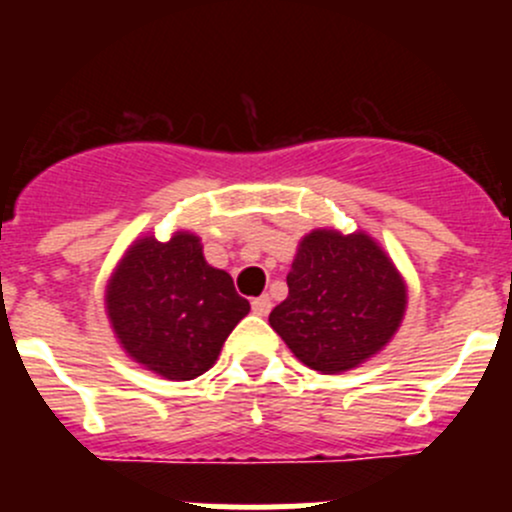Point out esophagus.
Masks as SVG:
<instances>
[{
    "label": "esophagus",
    "instance_id": "esophagus-1",
    "mask_svg": "<svg viewBox=\"0 0 512 512\" xmlns=\"http://www.w3.org/2000/svg\"><path fill=\"white\" fill-rule=\"evenodd\" d=\"M270 309H272V299L267 297V294L252 299V312L260 314V317H267V314H270Z\"/></svg>",
    "mask_w": 512,
    "mask_h": 512
}]
</instances>
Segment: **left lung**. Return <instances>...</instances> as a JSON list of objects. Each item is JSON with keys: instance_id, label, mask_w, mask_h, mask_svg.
Segmentation results:
<instances>
[{"instance_id": "left-lung-1", "label": "left lung", "mask_w": 512, "mask_h": 512, "mask_svg": "<svg viewBox=\"0 0 512 512\" xmlns=\"http://www.w3.org/2000/svg\"><path fill=\"white\" fill-rule=\"evenodd\" d=\"M289 294L270 327L304 366L352 371L376 356L404 322L409 289L389 252L364 230L317 227L299 240Z\"/></svg>"}]
</instances>
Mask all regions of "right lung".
Returning a JSON list of instances; mask_svg holds the SVG:
<instances>
[{"label":"right lung","mask_w":512,"mask_h":512,"mask_svg":"<svg viewBox=\"0 0 512 512\" xmlns=\"http://www.w3.org/2000/svg\"><path fill=\"white\" fill-rule=\"evenodd\" d=\"M108 322L121 349L168 381H190L218 361L250 312L225 270L208 265L195 232L143 235L128 245L106 285Z\"/></svg>","instance_id":"add662e5"}]
</instances>
